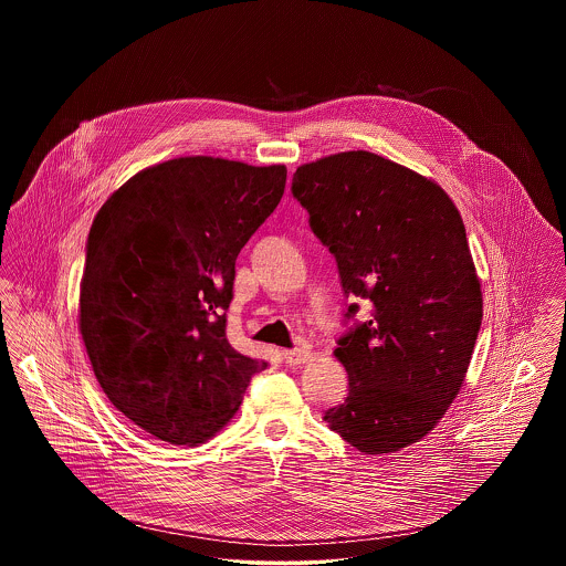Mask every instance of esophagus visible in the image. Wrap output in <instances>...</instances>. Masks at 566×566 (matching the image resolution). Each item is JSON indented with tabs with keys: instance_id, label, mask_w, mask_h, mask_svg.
Instances as JSON below:
<instances>
[{
	"instance_id": "1",
	"label": "esophagus",
	"mask_w": 566,
	"mask_h": 566,
	"mask_svg": "<svg viewBox=\"0 0 566 566\" xmlns=\"http://www.w3.org/2000/svg\"><path fill=\"white\" fill-rule=\"evenodd\" d=\"M282 356H284V360H286V365H303V363H307L310 358H312V352L310 350H284L282 352Z\"/></svg>"
}]
</instances>
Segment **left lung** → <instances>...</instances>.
I'll list each match as a JSON object with an SVG mask.
<instances>
[{
  "label": "left lung",
  "mask_w": 566,
  "mask_h": 566,
  "mask_svg": "<svg viewBox=\"0 0 566 566\" xmlns=\"http://www.w3.org/2000/svg\"><path fill=\"white\" fill-rule=\"evenodd\" d=\"M293 197L335 256L344 295L371 307L337 342L350 390L324 422L358 452H399L457 399L480 333L462 218L439 185L367 150L296 167ZM356 312L350 303L346 318Z\"/></svg>",
  "instance_id": "obj_1"
}]
</instances>
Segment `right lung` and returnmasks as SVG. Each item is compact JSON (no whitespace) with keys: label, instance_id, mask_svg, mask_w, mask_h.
Instances as JSON below:
<instances>
[{"label":"right lung","instance_id":"add662e5","mask_svg":"<svg viewBox=\"0 0 566 566\" xmlns=\"http://www.w3.org/2000/svg\"><path fill=\"white\" fill-rule=\"evenodd\" d=\"M286 167L180 157L142 169L95 216L81 333L109 403L174 446L214 437L268 363L227 339L235 259L275 210Z\"/></svg>","mask_w":566,"mask_h":566}]
</instances>
